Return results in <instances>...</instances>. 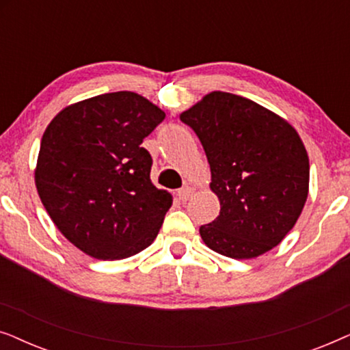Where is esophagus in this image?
Wrapping results in <instances>:
<instances>
[{
	"instance_id": "obj_1",
	"label": "esophagus",
	"mask_w": 350,
	"mask_h": 350,
	"mask_svg": "<svg viewBox=\"0 0 350 350\" xmlns=\"http://www.w3.org/2000/svg\"><path fill=\"white\" fill-rule=\"evenodd\" d=\"M193 188H189V186H183V188L176 191V196H178L180 200H188L191 196H193Z\"/></svg>"
}]
</instances>
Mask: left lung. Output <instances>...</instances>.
<instances>
[{
	"instance_id": "left-lung-1",
	"label": "left lung",
	"mask_w": 350,
	"mask_h": 350,
	"mask_svg": "<svg viewBox=\"0 0 350 350\" xmlns=\"http://www.w3.org/2000/svg\"><path fill=\"white\" fill-rule=\"evenodd\" d=\"M202 143L219 215L200 226L205 245L250 260L284 241L309 193V157L284 118L241 95L210 92L180 114Z\"/></svg>"
}]
</instances>
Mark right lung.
I'll return each mask as SVG.
<instances>
[{
  "label": "right lung",
  "instance_id": "add662e5",
  "mask_svg": "<svg viewBox=\"0 0 350 350\" xmlns=\"http://www.w3.org/2000/svg\"><path fill=\"white\" fill-rule=\"evenodd\" d=\"M165 113L135 92L62 109L46 127L35 183L57 229L85 255L124 260L154 241L172 196L150 178L143 138Z\"/></svg>",
  "mask_w": 350,
  "mask_h": 350
}]
</instances>
